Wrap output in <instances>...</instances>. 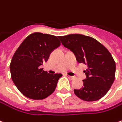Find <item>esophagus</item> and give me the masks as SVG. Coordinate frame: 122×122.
Here are the masks:
<instances>
[{
  "instance_id": "34e87169",
  "label": "esophagus",
  "mask_w": 122,
  "mask_h": 122,
  "mask_svg": "<svg viewBox=\"0 0 122 122\" xmlns=\"http://www.w3.org/2000/svg\"><path fill=\"white\" fill-rule=\"evenodd\" d=\"M66 76H67V77H68V78H69V79H74V77H73V76H72L68 75H66Z\"/></svg>"
}]
</instances>
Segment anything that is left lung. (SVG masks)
<instances>
[{"instance_id":"8db88e82","label":"left lung","mask_w":122,"mask_h":122,"mask_svg":"<svg viewBox=\"0 0 122 122\" xmlns=\"http://www.w3.org/2000/svg\"><path fill=\"white\" fill-rule=\"evenodd\" d=\"M62 45L75 55L79 63L86 65L83 87L75 89L81 99L91 102L102 98L115 79L116 63L108 50L92 37L81 34L59 36Z\"/></svg>"}]
</instances>
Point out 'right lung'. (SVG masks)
<instances>
[{"instance_id":"obj_1","label":"right lung","mask_w":122,"mask_h":122,"mask_svg":"<svg viewBox=\"0 0 122 122\" xmlns=\"http://www.w3.org/2000/svg\"><path fill=\"white\" fill-rule=\"evenodd\" d=\"M52 35L34 33L25 38L13 55L11 76L21 93L30 99L46 98L54 92L62 74H49L41 68L61 42Z\"/></svg>"}]
</instances>
